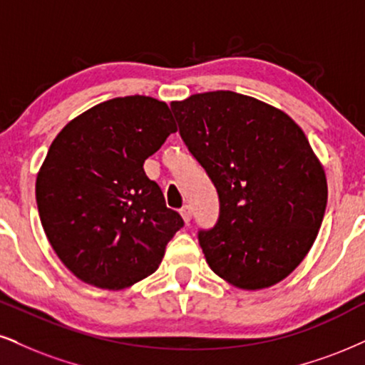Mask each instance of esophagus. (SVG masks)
Masks as SVG:
<instances>
[{
    "instance_id": "1",
    "label": "esophagus",
    "mask_w": 365,
    "mask_h": 365,
    "mask_svg": "<svg viewBox=\"0 0 365 365\" xmlns=\"http://www.w3.org/2000/svg\"><path fill=\"white\" fill-rule=\"evenodd\" d=\"M181 217H182V220H184V222H186V223L191 222L192 213H191L190 206H182V208H181Z\"/></svg>"
}]
</instances>
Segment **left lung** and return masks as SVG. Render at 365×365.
<instances>
[{"instance_id":"obj_1","label":"left lung","mask_w":365,"mask_h":365,"mask_svg":"<svg viewBox=\"0 0 365 365\" xmlns=\"http://www.w3.org/2000/svg\"><path fill=\"white\" fill-rule=\"evenodd\" d=\"M170 110L187 150L220 200L197 232L211 271L242 289H264L307 257L327 208L325 170L284 111L233 91L192 94Z\"/></svg>"}]
</instances>
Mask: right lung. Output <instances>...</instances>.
Here are the masks:
<instances>
[{"label": "right lung", "instance_id": "obj_1", "mask_svg": "<svg viewBox=\"0 0 365 365\" xmlns=\"http://www.w3.org/2000/svg\"><path fill=\"white\" fill-rule=\"evenodd\" d=\"M175 123L164 101L125 96L66 125L35 184L43 232L88 284L123 289L157 271L184 222L143 170Z\"/></svg>", "mask_w": 365, "mask_h": 365}]
</instances>
